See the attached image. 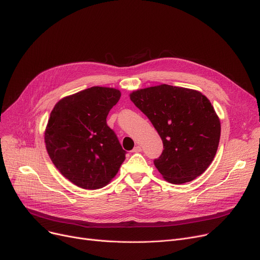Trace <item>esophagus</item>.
I'll use <instances>...</instances> for the list:
<instances>
[{"label":"esophagus","instance_id":"34e87169","mask_svg":"<svg viewBox=\"0 0 260 260\" xmlns=\"http://www.w3.org/2000/svg\"><path fill=\"white\" fill-rule=\"evenodd\" d=\"M141 151H142V149H141L140 145H136V146H135V148L132 150L133 153H139V152H141Z\"/></svg>","mask_w":260,"mask_h":260}]
</instances>
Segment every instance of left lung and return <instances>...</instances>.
I'll return each mask as SVG.
<instances>
[{"mask_svg": "<svg viewBox=\"0 0 260 260\" xmlns=\"http://www.w3.org/2000/svg\"><path fill=\"white\" fill-rule=\"evenodd\" d=\"M129 96L162 140L164 151L154 165L164 178L184 184L204 173L221 135L220 120L209 100L197 90L166 84L137 90Z\"/></svg>", "mask_w": 260, "mask_h": 260, "instance_id": "left-lung-1", "label": "left lung"}]
</instances>
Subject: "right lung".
<instances>
[{"label":"right lung","mask_w":260,"mask_h":260,"mask_svg":"<svg viewBox=\"0 0 260 260\" xmlns=\"http://www.w3.org/2000/svg\"><path fill=\"white\" fill-rule=\"evenodd\" d=\"M120 96L118 89L91 87L61 99L51 112L44 133L48 154L78 187L106 186L125 159L126 152L106 122Z\"/></svg>","instance_id":"add662e5"}]
</instances>
